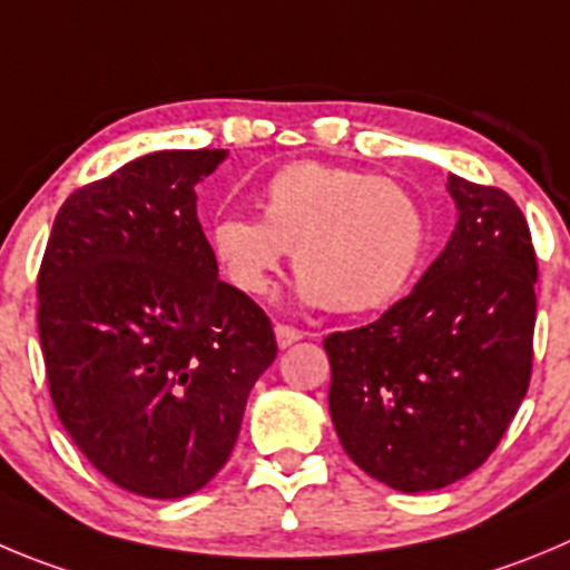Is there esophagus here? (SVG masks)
Wrapping results in <instances>:
<instances>
[{"mask_svg": "<svg viewBox=\"0 0 570 570\" xmlns=\"http://www.w3.org/2000/svg\"><path fill=\"white\" fill-rule=\"evenodd\" d=\"M301 337H303V332H297V328L284 326V323H278V326H275V340H278V348H289V345L297 343Z\"/></svg>", "mask_w": 570, "mask_h": 570, "instance_id": "obj_1", "label": "esophagus"}]
</instances>
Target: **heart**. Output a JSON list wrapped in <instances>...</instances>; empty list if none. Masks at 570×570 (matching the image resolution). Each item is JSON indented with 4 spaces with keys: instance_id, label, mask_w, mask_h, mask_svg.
Listing matches in <instances>:
<instances>
[{
    "instance_id": "b5f03b06",
    "label": "heart",
    "mask_w": 570,
    "mask_h": 570,
    "mask_svg": "<svg viewBox=\"0 0 570 570\" xmlns=\"http://www.w3.org/2000/svg\"><path fill=\"white\" fill-rule=\"evenodd\" d=\"M428 219L405 185L323 163H292L269 177L261 219L225 216L210 247L236 292L267 295L295 249L297 297L343 315L391 306L416 278Z\"/></svg>"
}]
</instances>
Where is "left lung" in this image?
Returning <instances> with one entry per match:
<instances>
[{"label": "left lung", "instance_id": "obj_1", "mask_svg": "<svg viewBox=\"0 0 570 570\" xmlns=\"http://www.w3.org/2000/svg\"><path fill=\"white\" fill-rule=\"evenodd\" d=\"M455 230L380 321L323 340L328 411L348 459L399 492H433L483 464L531 380L537 261L501 188L450 174Z\"/></svg>", "mask_w": 570, "mask_h": 570}]
</instances>
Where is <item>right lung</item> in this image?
Masks as SVG:
<instances>
[{
	"label": "right lung",
	"instance_id": "obj_1",
	"mask_svg": "<svg viewBox=\"0 0 570 570\" xmlns=\"http://www.w3.org/2000/svg\"><path fill=\"white\" fill-rule=\"evenodd\" d=\"M225 148L154 151L69 194L39 269L47 382L69 439L111 483L157 501L233 453L273 323L219 281L196 185Z\"/></svg>",
	"mask_w": 570,
	"mask_h": 570
}]
</instances>
